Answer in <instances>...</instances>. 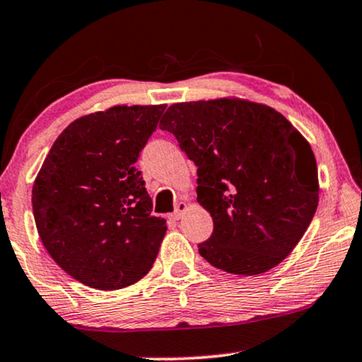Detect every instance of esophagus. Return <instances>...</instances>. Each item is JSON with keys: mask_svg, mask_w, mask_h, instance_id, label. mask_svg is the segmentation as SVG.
Returning a JSON list of instances; mask_svg holds the SVG:
<instances>
[{"mask_svg": "<svg viewBox=\"0 0 362 362\" xmlns=\"http://www.w3.org/2000/svg\"><path fill=\"white\" fill-rule=\"evenodd\" d=\"M187 209H189V204H187V202H178L177 207H175V212L172 214L173 221H180V218L184 217V214H185Z\"/></svg>", "mask_w": 362, "mask_h": 362, "instance_id": "1", "label": "esophagus"}]
</instances>
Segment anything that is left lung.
<instances>
[{
  "mask_svg": "<svg viewBox=\"0 0 362 362\" xmlns=\"http://www.w3.org/2000/svg\"><path fill=\"white\" fill-rule=\"evenodd\" d=\"M160 125L195 163L197 202L214 221L199 254L239 276L281 264L319 204L308 140L274 108L239 98L173 103Z\"/></svg>",
  "mask_w": 362,
  "mask_h": 362,
  "instance_id": "8db88e82",
  "label": "left lung"
}]
</instances>
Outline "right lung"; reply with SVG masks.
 I'll return each instance as SVG.
<instances>
[{"instance_id": "1", "label": "right lung", "mask_w": 362, "mask_h": 362, "mask_svg": "<svg viewBox=\"0 0 362 362\" xmlns=\"http://www.w3.org/2000/svg\"><path fill=\"white\" fill-rule=\"evenodd\" d=\"M165 105H117L71 122L36 175L31 202L54 262L98 291L132 286L157 259L165 218L135 162Z\"/></svg>"}]
</instances>
